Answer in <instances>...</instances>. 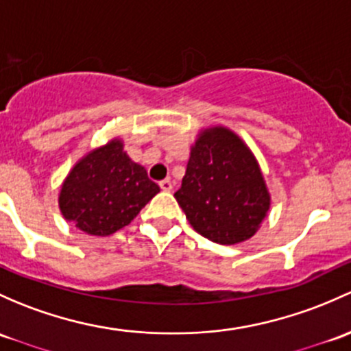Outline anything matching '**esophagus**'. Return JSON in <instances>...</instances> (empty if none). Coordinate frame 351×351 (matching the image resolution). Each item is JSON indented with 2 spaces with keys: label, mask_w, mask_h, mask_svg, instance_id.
I'll list each match as a JSON object with an SVG mask.
<instances>
[{
  "label": "esophagus",
  "mask_w": 351,
  "mask_h": 351,
  "mask_svg": "<svg viewBox=\"0 0 351 351\" xmlns=\"http://www.w3.org/2000/svg\"><path fill=\"white\" fill-rule=\"evenodd\" d=\"M160 188L163 191H171L173 190L171 180H163V182H160Z\"/></svg>",
  "instance_id": "1"
}]
</instances>
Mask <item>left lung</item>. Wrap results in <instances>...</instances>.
<instances>
[{
    "instance_id": "1",
    "label": "left lung",
    "mask_w": 351,
    "mask_h": 351,
    "mask_svg": "<svg viewBox=\"0 0 351 351\" xmlns=\"http://www.w3.org/2000/svg\"><path fill=\"white\" fill-rule=\"evenodd\" d=\"M175 198L191 227L222 245L249 241L271 208L259 161L241 136L225 126L198 132Z\"/></svg>"
}]
</instances>
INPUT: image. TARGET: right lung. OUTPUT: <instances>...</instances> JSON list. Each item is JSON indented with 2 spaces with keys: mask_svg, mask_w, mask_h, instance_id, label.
<instances>
[{
  "mask_svg": "<svg viewBox=\"0 0 351 351\" xmlns=\"http://www.w3.org/2000/svg\"><path fill=\"white\" fill-rule=\"evenodd\" d=\"M158 191L145 166L124 151L123 139L112 138L72 166L60 186L58 208L79 230L106 237L131 223Z\"/></svg>",
  "mask_w": 351,
  "mask_h": 351,
  "instance_id": "obj_1",
  "label": "right lung"
}]
</instances>
